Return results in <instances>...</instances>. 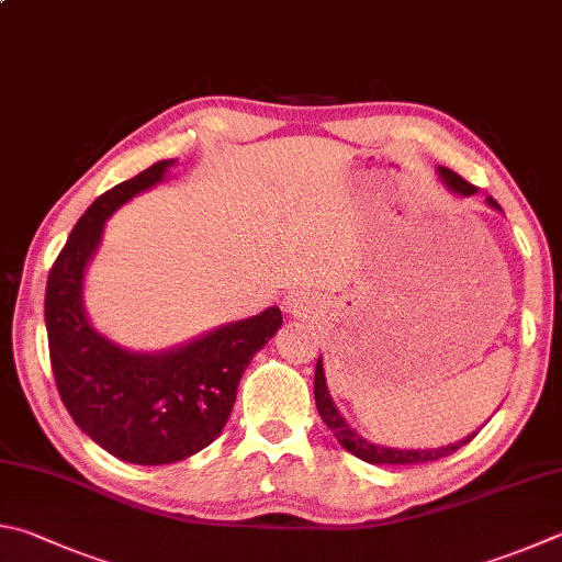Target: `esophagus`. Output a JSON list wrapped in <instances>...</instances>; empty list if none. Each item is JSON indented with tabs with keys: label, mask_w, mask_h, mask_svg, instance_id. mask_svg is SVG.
Listing matches in <instances>:
<instances>
[{
	"label": "esophagus",
	"mask_w": 562,
	"mask_h": 562,
	"mask_svg": "<svg viewBox=\"0 0 562 562\" xmlns=\"http://www.w3.org/2000/svg\"><path fill=\"white\" fill-rule=\"evenodd\" d=\"M282 310L292 316H307L312 312V300L307 292H290L288 300L282 302Z\"/></svg>",
	"instance_id": "obj_1"
}]
</instances>
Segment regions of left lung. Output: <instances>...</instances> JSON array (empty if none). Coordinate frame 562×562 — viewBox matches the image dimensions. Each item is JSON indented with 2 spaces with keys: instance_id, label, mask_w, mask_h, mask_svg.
<instances>
[{
  "instance_id": "obj_1",
  "label": "left lung",
  "mask_w": 562,
  "mask_h": 562,
  "mask_svg": "<svg viewBox=\"0 0 562 562\" xmlns=\"http://www.w3.org/2000/svg\"><path fill=\"white\" fill-rule=\"evenodd\" d=\"M437 175H440V181L445 183V189L452 191L454 196L467 199V196H472V193H476V187L467 183L462 177L454 175L452 169L440 167V169H437ZM486 206L502 213V206H498V203L492 196H486ZM314 401H316V411H319L324 425L329 427L331 435L336 437V442H339L346 452H351L353 457H359L369 464H425V462H435V459H442L447 454L457 452L459 447H464L467 442H472L474 435L479 432L476 430L472 435L462 437V440L442 445V447H427V450H397V447H383V445H375L371 440H366V437L359 430H356V427H351L349 423L344 420L339 407L334 405L329 387H326L322 356L316 359V366H314Z\"/></svg>"
}]
</instances>
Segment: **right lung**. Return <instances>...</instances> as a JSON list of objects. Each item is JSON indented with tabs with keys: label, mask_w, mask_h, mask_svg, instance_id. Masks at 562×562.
<instances>
[{
	"label": "right lung",
	"mask_w": 562,
	"mask_h": 562,
	"mask_svg": "<svg viewBox=\"0 0 562 562\" xmlns=\"http://www.w3.org/2000/svg\"><path fill=\"white\" fill-rule=\"evenodd\" d=\"M175 165L157 161L90 203L48 272L44 302L50 369L74 423L112 457L151 467L181 462L216 440L243 371L282 326L280 307H268L175 349L132 351L90 324L86 270L108 218Z\"/></svg>",
	"instance_id": "obj_1"
}]
</instances>
